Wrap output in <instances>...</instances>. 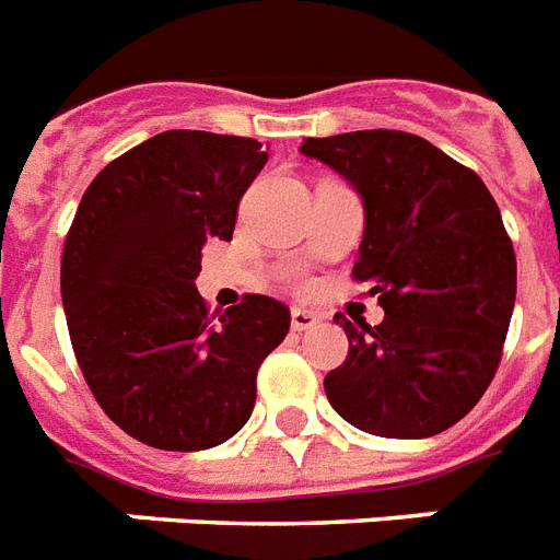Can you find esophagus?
Listing matches in <instances>:
<instances>
[{
    "label": "esophagus",
    "mask_w": 560,
    "mask_h": 560,
    "mask_svg": "<svg viewBox=\"0 0 560 560\" xmlns=\"http://www.w3.org/2000/svg\"><path fill=\"white\" fill-rule=\"evenodd\" d=\"M320 323V317L308 308H291V329L294 331H308Z\"/></svg>",
    "instance_id": "1"
}]
</instances>
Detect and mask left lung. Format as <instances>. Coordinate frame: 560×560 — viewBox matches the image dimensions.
<instances>
[{
    "label": "left lung",
    "mask_w": 560,
    "mask_h": 560,
    "mask_svg": "<svg viewBox=\"0 0 560 560\" xmlns=\"http://www.w3.org/2000/svg\"><path fill=\"white\" fill-rule=\"evenodd\" d=\"M300 154L337 171L363 202L354 280L372 283L381 326L335 317L349 358L326 397L381 438H432L472 412L495 377L515 308V252L475 171L423 137H308Z\"/></svg>",
    "instance_id": "1"
}]
</instances>
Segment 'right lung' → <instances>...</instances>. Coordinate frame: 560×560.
Listing matches in <instances>:
<instances>
[{
    "label": "right lung",
    "instance_id": "right-lung-1",
    "mask_svg": "<svg viewBox=\"0 0 560 560\" xmlns=\"http://www.w3.org/2000/svg\"><path fill=\"white\" fill-rule=\"evenodd\" d=\"M269 154L257 140L163 131L105 165L62 252V306L96 404L137 441L200 452L246 427L289 308L248 294L220 317L197 291L206 240H231Z\"/></svg>",
    "mask_w": 560,
    "mask_h": 560
}]
</instances>
